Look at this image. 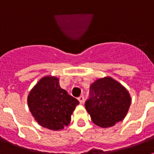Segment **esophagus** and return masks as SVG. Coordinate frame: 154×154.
<instances>
[{
    "instance_id": "obj_1",
    "label": "esophagus",
    "mask_w": 154,
    "mask_h": 154,
    "mask_svg": "<svg viewBox=\"0 0 154 154\" xmlns=\"http://www.w3.org/2000/svg\"><path fill=\"white\" fill-rule=\"evenodd\" d=\"M78 99H79V103H81V104H82V103H84V96H79V97L78 98Z\"/></svg>"
}]
</instances>
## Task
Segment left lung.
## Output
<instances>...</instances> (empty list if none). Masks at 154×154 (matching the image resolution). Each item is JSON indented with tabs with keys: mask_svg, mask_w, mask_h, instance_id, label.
Masks as SVG:
<instances>
[{
	"mask_svg": "<svg viewBox=\"0 0 154 154\" xmlns=\"http://www.w3.org/2000/svg\"><path fill=\"white\" fill-rule=\"evenodd\" d=\"M130 104L131 97L126 88L111 77H104L91 85L85 106L95 124L106 128L123 120Z\"/></svg>",
	"mask_w": 154,
	"mask_h": 154,
	"instance_id": "8db88e82",
	"label": "left lung"
}]
</instances>
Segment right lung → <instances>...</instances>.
<instances>
[{"mask_svg":"<svg viewBox=\"0 0 154 154\" xmlns=\"http://www.w3.org/2000/svg\"><path fill=\"white\" fill-rule=\"evenodd\" d=\"M79 102L62 89L59 79L45 76L30 91L28 106L39 125L60 130L70 123L71 116Z\"/></svg>","mask_w":154,"mask_h":154,"instance_id":"add662e5","label":"right lung"}]
</instances>
